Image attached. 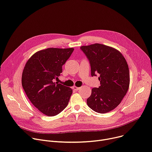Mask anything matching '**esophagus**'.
I'll return each mask as SVG.
<instances>
[{"mask_svg": "<svg viewBox=\"0 0 152 152\" xmlns=\"http://www.w3.org/2000/svg\"><path fill=\"white\" fill-rule=\"evenodd\" d=\"M73 89L74 90H75V91H77V90H79V87H76V86H74V87H73Z\"/></svg>", "mask_w": 152, "mask_h": 152, "instance_id": "1", "label": "esophagus"}]
</instances>
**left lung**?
Returning <instances> with one entry per match:
<instances>
[{"instance_id": "obj_1", "label": "left lung", "mask_w": 152, "mask_h": 152, "mask_svg": "<svg viewBox=\"0 0 152 152\" xmlns=\"http://www.w3.org/2000/svg\"><path fill=\"white\" fill-rule=\"evenodd\" d=\"M80 48L89 61L91 76L99 75L101 86L92 89L87 99L88 106L99 113L112 111L121 103L129 87V69L125 58L117 50L102 44Z\"/></svg>"}]
</instances>
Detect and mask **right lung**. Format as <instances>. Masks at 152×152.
Returning <instances> with one entry per match:
<instances>
[{
  "label": "right lung",
  "instance_id": "1",
  "mask_svg": "<svg viewBox=\"0 0 152 152\" xmlns=\"http://www.w3.org/2000/svg\"><path fill=\"white\" fill-rule=\"evenodd\" d=\"M74 48H50L40 50L27 61L22 76L23 88L31 103L48 116L60 113L67 106L73 90L54 82L62 72V65Z\"/></svg>",
  "mask_w": 152,
  "mask_h": 152
}]
</instances>
